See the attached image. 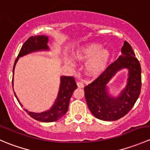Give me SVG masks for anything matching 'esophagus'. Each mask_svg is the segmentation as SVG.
<instances>
[{
  "label": "esophagus",
  "mask_w": 150,
  "mask_h": 150,
  "mask_svg": "<svg viewBox=\"0 0 150 150\" xmlns=\"http://www.w3.org/2000/svg\"><path fill=\"white\" fill-rule=\"evenodd\" d=\"M77 85H78V88H83L84 87V85L83 83L82 82H77Z\"/></svg>",
  "instance_id": "esophagus-1"
}]
</instances>
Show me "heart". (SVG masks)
Here are the masks:
<instances>
[{"label":"heart","instance_id":"1","mask_svg":"<svg viewBox=\"0 0 150 150\" xmlns=\"http://www.w3.org/2000/svg\"><path fill=\"white\" fill-rule=\"evenodd\" d=\"M74 58L78 62L85 64V70L87 75L98 77L106 70L111 58V54L107 48H102V45L98 43H90L80 47L74 53ZM67 63L72 64L70 60Z\"/></svg>","mask_w":150,"mask_h":150}]
</instances>
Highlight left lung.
<instances>
[{"label":"left lung","instance_id":"1","mask_svg":"<svg viewBox=\"0 0 150 150\" xmlns=\"http://www.w3.org/2000/svg\"><path fill=\"white\" fill-rule=\"evenodd\" d=\"M126 68L129 78L126 88L117 98L108 94L106 84L119 70ZM142 69L132 47L127 41L121 55L103 73L84 88L85 97L91 112L105 121H114L125 116L138 99L142 87Z\"/></svg>","mask_w":150,"mask_h":150}]
</instances>
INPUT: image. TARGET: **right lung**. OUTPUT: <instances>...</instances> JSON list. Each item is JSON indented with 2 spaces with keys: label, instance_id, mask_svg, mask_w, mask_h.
<instances>
[{
  "label": "right lung",
  "instance_id": "1",
  "mask_svg": "<svg viewBox=\"0 0 150 150\" xmlns=\"http://www.w3.org/2000/svg\"><path fill=\"white\" fill-rule=\"evenodd\" d=\"M48 37L46 35H35L30 37L23 46H22L20 51L18 54L17 58L15 60L13 68V80H12V86H13V73H14V68L16 62L19 57H23L26 54L30 53L35 52V51H48L49 48L48 46ZM77 88V85L75 81V78L71 76H62L60 78V86L58 96L54 102V105L51 109L47 111L43 112L40 113H35L33 112L28 111V110H24L28 112L30 117L34 118L35 120L40 122H51L57 121L63 117L68 110L69 103L70 98L73 93L74 91ZM14 95L16 99L22 106V104L19 102L17 96L14 92Z\"/></svg>",
  "mask_w": 150,
  "mask_h": 150
}]
</instances>
